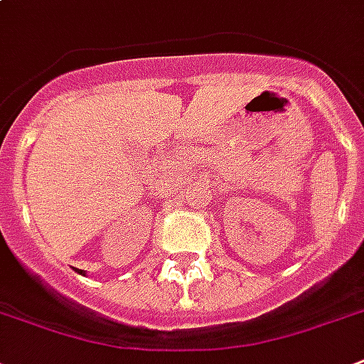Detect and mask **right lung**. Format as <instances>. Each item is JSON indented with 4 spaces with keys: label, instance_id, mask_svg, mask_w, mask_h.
Returning a JSON list of instances; mask_svg holds the SVG:
<instances>
[{
    "label": "right lung",
    "instance_id": "add662e5",
    "mask_svg": "<svg viewBox=\"0 0 364 364\" xmlns=\"http://www.w3.org/2000/svg\"><path fill=\"white\" fill-rule=\"evenodd\" d=\"M81 274H82V276H85V272H82V270H81Z\"/></svg>",
    "mask_w": 364,
    "mask_h": 364
}]
</instances>
